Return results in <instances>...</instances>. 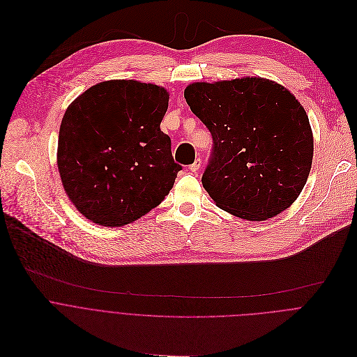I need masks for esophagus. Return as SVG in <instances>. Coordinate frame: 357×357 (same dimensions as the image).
<instances>
[{"label": "esophagus", "mask_w": 357, "mask_h": 357, "mask_svg": "<svg viewBox=\"0 0 357 357\" xmlns=\"http://www.w3.org/2000/svg\"><path fill=\"white\" fill-rule=\"evenodd\" d=\"M199 167H201V160H199V159H195V162L190 166V170H191L192 173H197V172L199 170Z\"/></svg>", "instance_id": "esophagus-1"}]
</instances>
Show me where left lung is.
<instances>
[{
	"label": "left lung",
	"mask_w": 357,
	"mask_h": 357,
	"mask_svg": "<svg viewBox=\"0 0 357 357\" xmlns=\"http://www.w3.org/2000/svg\"><path fill=\"white\" fill-rule=\"evenodd\" d=\"M184 97L212 136L201 181L220 208L264 221L297 199L311 170L314 139L307 112L289 90L243 77L192 83Z\"/></svg>",
	"instance_id": "left-lung-1"
}]
</instances>
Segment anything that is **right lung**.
I'll return each mask as SVG.
<instances>
[{
    "instance_id": "1",
    "label": "right lung",
    "mask_w": 357,
    "mask_h": 357,
    "mask_svg": "<svg viewBox=\"0 0 357 357\" xmlns=\"http://www.w3.org/2000/svg\"><path fill=\"white\" fill-rule=\"evenodd\" d=\"M163 87L102 82L77 97L59 130L57 167L76 208L94 224L122 227L158 206L183 169L160 130Z\"/></svg>"
}]
</instances>
